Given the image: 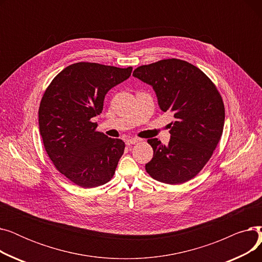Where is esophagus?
I'll use <instances>...</instances> for the list:
<instances>
[{"instance_id":"1","label":"esophagus","mask_w":262,"mask_h":262,"mask_svg":"<svg viewBox=\"0 0 262 262\" xmlns=\"http://www.w3.org/2000/svg\"><path fill=\"white\" fill-rule=\"evenodd\" d=\"M140 140L137 139V138H132V139H127L126 140V145H132V144H136L138 143Z\"/></svg>"}]
</instances>
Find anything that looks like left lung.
<instances>
[{
	"mask_svg": "<svg viewBox=\"0 0 262 262\" xmlns=\"http://www.w3.org/2000/svg\"><path fill=\"white\" fill-rule=\"evenodd\" d=\"M133 75L153 87L160 109L176 120L170 124L168 145L157 138L147 140L154 155L145 164L146 172L169 185L192 180L209 161L222 137L225 108L221 94L202 70L182 59L140 66Z\"/></svg>",
	"mask_w": 262,
	"mask_h": 262,
	"instance_id": "left-lung-1",
	"label": "left lung"
}]
</instances>
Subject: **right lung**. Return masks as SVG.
Listing matches in <instances>:
<instances>
[{
	"label": "right lung",
	"instance_id": "add662e5",
	"mask_svg": "<svg viewBox=\"0 0 262 262\" xmlns=\"http://www.w3.org/2000/svg\"><path fill=\"white\" fill-rule=\"evenodd\" d=\"M133 68L95 62L68 66L53 78L39 107V130L47 154L63 176L82 188L114 177L125 144L96 130L106 93L127 79Z\"/></svg>",
	"mask_w": 262,
	"mask_h": 262
}]
</instances>
